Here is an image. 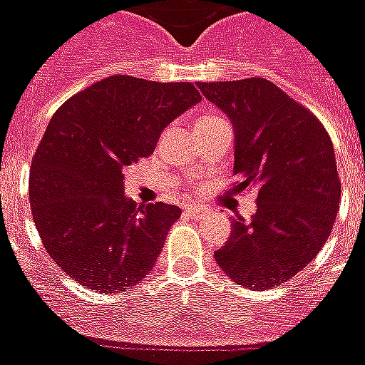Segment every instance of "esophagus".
I'll use <instances>...</instances> for the list:
<instances>
[{
    "instance_id": "34e87169",
    "label": "esophagus",
    "mask_w": 365,
    "mask_h": 365,
    "mask_svg": "<svg viewBox=\"0 0 365 365\" xmlns=\"http://www.w3.org/2000/svg\"><path fill=\"white\" fill-rule=\"evenodd\" d=\"M185 212L190 216H200L203 215L205 209L203 207H200V205H188V207H185Z\"/></svg>"
}]
</instances>
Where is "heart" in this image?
I'll return each mask as SVG.
<instances>
[{
	"mask_svg": "<svg viewBox=\"0 0 365 365\" xmlns=\"http://www.w3.org/2000/svg\"><path fill=\"white\" fill-rule=\"evenodd\" d=\"M215 119H218V117H210V115H205V117H201L200 121L197 123H207V121H215Z\"/></svg>",
	"mask_w": 365,
	"mask_h": 365,
	"instance_id": "1",
	"label": "heart"
}]
</instances>
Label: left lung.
<instances>
[{
	"mask_svg": "<svg viewBox=\"0 0 365 365\" xmlns=\"http://www.w3.org/2000/svg\"><path fill=\"white\" fill-rule=\"evenodd\" d=\"M197 87L233 125L237 188L257 190L254 218H233L216 263L242 287H278L332 233L341 195L332 140L312 111L264 78Z\"/></svg>",
	"mask_w": 365,
	"mask_h": 365,
	"instance_id": "8db88e82",
	"label": "left lung"
}]
</instances>
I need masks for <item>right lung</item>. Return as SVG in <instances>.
Masks as SVG:
<instances>
[{
    "instance_id": "obj_1",
    "label": "right lung",
    "mask_w": 365,
    "mask_h": 365,
    "mask_svg": "<svg viewBox=\"0 0 365 365\" xmlns=\"http://www.w3.org/2000/svg\"><path fill=\"white\" fill-rule=\"evenodd\" d=\"M201 101L190 81H96L53 113L33 156V222L53 263L96 293L134 287L155 267L175 205L125 195V168L155 150L165 126Z\"/></svg>"
}]
</instances>
